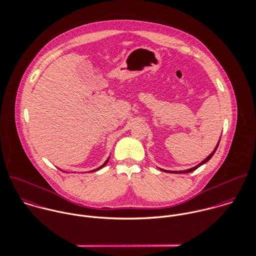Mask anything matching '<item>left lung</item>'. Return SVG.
I'll use <instances>...</instances> for the list:
<instances>
[{
  "label": "left lung",
  "instance_id": "left-lung-1",
  "mask_svg": "<svg viewBox=\"0 0 256 256\" xmlns=\"http://www.w3.org/2000/svg\"><path fill=\"white\" fill-rule=\"evenodd\" d=\"M220 140H218V144H216V146L214 148V150H212V152L206 158V160H204L200 164H198V166H194V168H188V170H180V172H172V170H162V168H160V170H162V172H170V174H188V172H194V170H196L198 168H200V166H202L204 164H206V162H208L212 156H214V152H216V150H218V144H220Z\"/></svg>",
  "mask_w": 256,
  "mask_h": 256
}]
</instances>
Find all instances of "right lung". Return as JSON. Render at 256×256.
Segmentation results:
<instances>
[{"label": "right lung", "instance_id": "right-lung-1", "mask_svg": "<svg viewBox=\"0 0 256 256\" xmlns=\"http://www.w3.org/2000/svg\"><path fill=\"white\" fill-rule=\"evenodd\" d=\"M108 160H110V156H108V160H106V162H104V164H102V166H100V168H96V170H90V172H96V170H100V168H104V166H106V164H108Z\"/></svg>", "mask_w": 256, "mask_h": 256}]
</instances>
